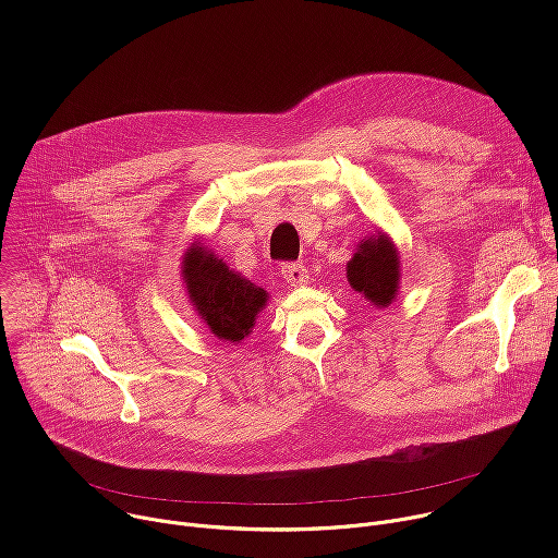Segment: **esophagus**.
Listing matches in <instances>:
<instances>
[{
	"label": "esophagus",
	"mask_w": 558,
	"mask_h": 558,
	"mask_svg": "<svg viewBox=\"0 0 558 558\" xmlns=\"http://www.w3.org/2000/svg\"><path fill=\"white\" fill-rule=\"evenodd\" d=\"M282 278L291 287H300V284L308 282V271H306V267L302 263H284L282 265Z\"/></svg>",
	"instance_id": "esophagus-1"
}]
</instances>
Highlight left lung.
Returning <instances> with one entry per match:
<instances>
[{"instance_id": "left-lung-1", "label": "left lung", "mask_w": 558, "mask_h": 558, "mask_svg": "<svg viewBox=\"0 0 558 558\" xmlns=\"http://www.w3.org/2000/svg\"><path fill=\"white\" fill-rule=\"evenodd\" d=\"M347 280L375 306H388L400 289V254L381 231L364 238L347 265Z\"/></svg>"}]
</instances>
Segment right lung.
I'll return each mask as SVG.
<instances>
[{
    "mask_svg": "<svg viewBox=\"0 0 558 558\" xmlns=\"http://www.w3.org/2000/svg\"><path fill=\"white\" fill-rule=\"evenodd\" d=\"M187 295L205 327L222 342H243L267 306V291L231 271L205 243H192L181 265Z\"/></svg>",
    "mask_w": 558,
    "mask_h": 558,
    "instance_id": "1",
    "label": "right lung"
}]
</instances>
